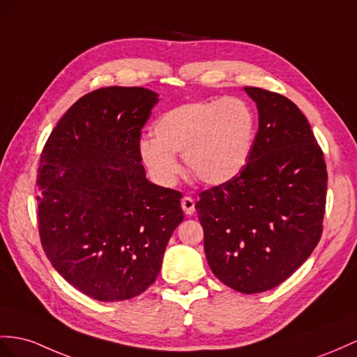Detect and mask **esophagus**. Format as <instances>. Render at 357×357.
Masks as SVG:
<instances>
[{
    "label": "esophagus",
    "instance_id": "obj_1",
    "mask_svg": "<svg viewBox=\"0 0 357 357\" xmlns=\"http://www.w3.org/2000/svg\"><path fill=\"white\" fill-rule=\"evenodd\" d=\"M181 206H182V209H184V213H185L187 215H191V214L195 213V199L190 197V196L182 197Z\"/></svg>",
    "mask_w": 357,
    "mask_h": 357
}]
</instances>
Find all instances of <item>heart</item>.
<instances>
[{"label":"heart","mask_w":357,"mask_h":357,"mask_svg":"<svg viewBox=\"0 0 357 357\" xmlns=\"http://www.w3.org/2000/svg\"><path fill=\"white\" fill-rule=\"evenodd\" d=\"M255 121L238 98L195 100L162 113L153 137L139 143L142 162L161 185H173L181 173L182 153L191 175L209 185L225 184L245 164L253 142Z\"/></svg>","instance_id":"heart-1"}]
</instances>
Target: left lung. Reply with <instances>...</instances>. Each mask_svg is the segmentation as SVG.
<instances>
[{
  "mask_svg": "<svg viewBox=\"0 0 357 357\" xmlns=\"http://www.w3.org/2000/svg\"><path fill=\"white\" fill-rule=\"evenodd\" d=\"M259 114L248 164L200 193L196 211L215 278L244 294L288 279L323 234L327 170L300 108L274 91L244 87Z\"/></svg>",
  "mask_w": 357,
  "mask_h": 357,
  "instance_id": "obj_1",
  "label": "left lung"
}]
</instances>
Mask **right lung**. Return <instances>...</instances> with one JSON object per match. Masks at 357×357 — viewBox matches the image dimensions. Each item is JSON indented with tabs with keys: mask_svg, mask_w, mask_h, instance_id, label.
Returning a JSON list of instances; mask_svg holds the SVG:
<instances>
[{
	"mask_svg": "<svg viewBox=\"0 0 357 357\" xmlns=\"http://www.w3.org/2000/svg\"><path fill=\"white\" fill-rule=\"evenodd\" d=\"M158 102L143 87L90 91L63 116L40 155L39 235L61 278L99 301L128 300L157 279L182 195L146 179L139 143Z\"/></svg>",
	"mask_w": 357,
	"mask_h": 357,
	"instance_id": "add662e5",
	"label": "right lung"
}]
</instances>
